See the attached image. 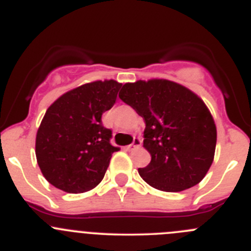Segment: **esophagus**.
<instances>
[{
    "label": "esophagus",
    "mask_w": 251,
    "mask_h": 251,
    "mask_svg": "<svg viewBox=\"0 0 251 251\" xmlns=\"http://www.w3.org/2000/svg\"><path fill=\"white\" fill-rule=\"evenodd\" d=\"M141 145H142V141H141L138 137H136V138H133V142L131 143L127 148L130 151H132V150H136V148H140Z\"/></svg>",
    "instance_id": "34e87169"
}]
</instances>
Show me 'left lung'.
I'll use <instances>...</instances> for the list:
<instances>
[{
	"label": "left lung",
	"mask_w": 251,
	"mask_h": 251,
	"mask_svg": "<svg viewBox=\"0 0 251 251\" xmlns=\"http://www.w3.org/2000/svg\"><path fill=\"white\" fill-rule=\"evenodd\" d=\"M146 123L143 147L151 162L138 174L154 189L177 193L195 186L213 162L217 130L202 99L167 79L126 83L119 93Z\"/></svg>",
	"instance_id": "obj_1"
}]
</instances>
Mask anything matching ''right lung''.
I'll list each match as a JSON object with an SVG mask.
<instances>
[{
  "mask_svg": "<svg viewBox=\"0 0 251 251\" xmlns=\"http://www.w3.org/2000/svg\"><path fill=\"white\" fill-rule=\"evenodd\" d=\"M121 83L96 81L62 94L46 110L36 132L35 154L45 179L70 194L92 190L103 180L111 155L110 128L101 115L115 104Z\"/></svg>",
  "mask_w": 251,
  "mask_h": 251,
  "instance_id": "obj_1",
  "label": "right lung"
}]
</instances>
